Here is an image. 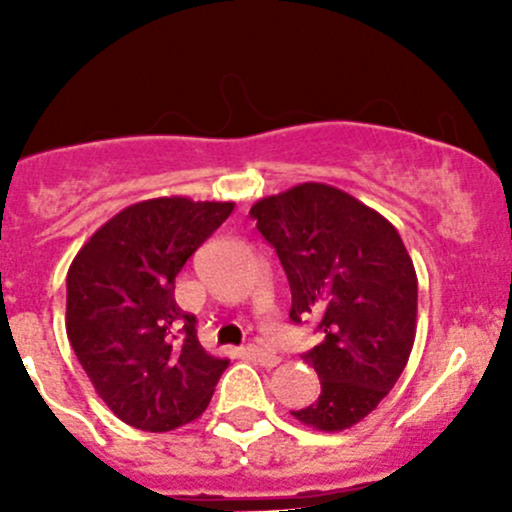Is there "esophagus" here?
<instances>
[{"instance_id":"esophagus-1","label":"esophagus","mask_w":512,"mask_h":512,"mask_svg":"<svg viewBox=\"0 0 512 512\" xmlns=\"http://www.w3.org/2000/svg\"><path fill=\"white\" fill-rule=\"evenodd\" d=\"M247 356H250L252 361H257L260 366H267V369L280 364V356L265 347H257V344H250V347H247Z\"/></svg>"}]
</instances>
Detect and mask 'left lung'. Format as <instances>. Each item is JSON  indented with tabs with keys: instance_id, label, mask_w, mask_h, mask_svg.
<instances>
[{
	"instance_id": "obj_1",
	"label": "left lung",
	"mask_w": 512,
	"mask_h": 512,
	"mask_svg": "<svg viewBox=\"0 0 512 512\" xmlns=\"http://www.w3.org/2000/svg\"><path fill=\"white\" fill-rule=\"evenodd\" d=\"M292 289L289 319H319L324 342L302 359L322 394L292 411L304 426L352 428L399 381L416 339L418 280L399 230L344 190L302 183L250 208Z\"/></svg>"
}]
</instances>
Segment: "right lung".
<instances>
[{"instance_id":"obj_1","label":"right lung","mask_w":512,"mask_h":512,"mask_svg":"<svg viewBox=\"0 0 512 512\" xmlns=\"http://www.w3.org/2000/svg\"><path fill=\"white\" fill-rule=\"evenodd\" d=\"M235 203L183 195L128 205L89 237L66 275V334L103 404L163 433L195 421L230 364L203 349L175 304V277Z\"/></svg>"}]
</instances>
